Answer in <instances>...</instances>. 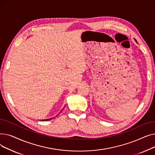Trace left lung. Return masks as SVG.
Segmentation results:
<instances>
[{"instance_id":"obj_1","label":"left lung","mask_w":155,"mask_h":155,"mask_svg":"<svg viewBox=\"0 0 155 155\" xmlns=\"http://www.w3.org/2000/svg\"><path fill=\"white\" fill-rule=\"evenodd\" d=\"M134 40H135V41H136V39H134Z\"/></svg>"}]
</instances>
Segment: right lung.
I'll list each match as a JSON object with an SVG mask.
<instances>
[{"label":"right lung","instance_id":"add662e5","mask_svg":"<svg viewBox=\"0 0 155 155\" xmlns=\"http://www.w3.org/2000/svg\"><path fill=\"white\" fill-rule=\"evenodd\" d=\"M53 118H54V117H53ZM53 118H50V119H43V120H43V121H45V120H51V119H52Z\"/></svg>","mask_w":155,"mask_h":155}]
</instances>
